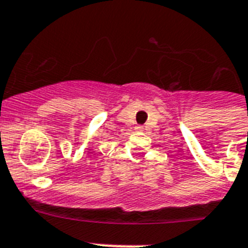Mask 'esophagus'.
Listing matches in <instances>:
<instances>
[{
    "instance_id": "esophagus-1",
    "label": "esophagus",
    "mask_w": 248,
    "mask_h": 248,
    "mask_svg": "<svg viewBox=\"0 0 248 248\" xmlns=\"http://www.w3.org/2000/svg\"><path fill=\"white\" fill-rule=\"evenodd\" d=\"M137 130H143V126H137Z\"/></svg>"
}]
</instances>
